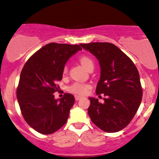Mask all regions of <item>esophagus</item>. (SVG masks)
<instances>
[{
    "mask_svg": "<svg viewBox=\"0 0 159 159\" xmlns=\"http://www.w3.org/2000/svg\"><path fill=\"white\" fill-rule=\"evenodd\" d=\"M75 101H79V100L81 98V96H78V95H75Z\"/></svg>",
    "mask_w": 159,
    "mask_h": 159,
    "instance_id": "34e87169",
    "label": "esophagus"
}]
</instances>
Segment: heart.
<instances>
[{
    "label": "heart",
    "instance_id": "b5f03b06",
    "mask_svg": "<svg viewBox=\"0 0 159 159\" xmlns=\"http://www.w3.org/2000/svg\"><path fill=\"white\" fill-rule=\"evenodd\" d=\"M79 61L85 69L88 70L91 68H93V61L91 58L86 56H82L79 58ZM67 72V67H65L63 69V73L66 74ZM89 85L81 84V83H75L69 87L68 91L76 94H84L89 89Z\"/></svg>",
    "mask_w": 159,
    "mask_h": 159
}]
</instances>
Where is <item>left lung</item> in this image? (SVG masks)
<instances>
[{"label":"left lung","mask_w":159,"mask_h":159,"mask_svg":"<svg viewBox=\"0 0 159 159\" xmlns=\"http://www.w3.org/2000/svg\"><path fill=\"white\" fill-rule=\"evenodd\" d=\"M80 45L99 61L101 77L96 93L105 96L103 103L89 98L88 115L103 131H120L131 122L141 103L143 89L138 70L133 61L112 43Z\"/></svg>","instance_id":"obj_1"}]
</instances>
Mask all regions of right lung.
<instances>
[{"mask_svg":"<svg viewBox=\"0 0 159 159\" xmlns=\"http://www.w3.org/2000/svg\"><path fill=\"white\" fill-rule=\"evenodd\" d=\"M82 50L79 45L51 43L42 47L23 66L16 89L21 113L30 127L52 134L62 127L75 103L71 93L55 99L58 81L69 58Z\"/></svg>","mask_w":159,"mask_h":159,"instance_id":"add662e5","label":"right lung"}]
</instances>
